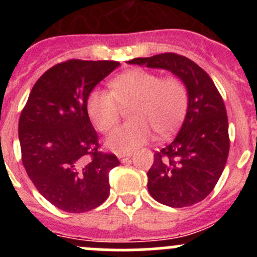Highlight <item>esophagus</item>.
I'll return each mask as SVG.
<instances>
[{"label":"esophagus","instance_id":"1","mask_svg":"<svg viewBox=\"0 0 257 257\" xmlns=\"http://www.w3.org/2000/svg\"><path fill=\"white\" fill-rule=\"evenodd\" d=\"M131 157H132V153H126V154H118V159L120 160L121 163L126 162Z\"/></svg>","mask_w":257,"mask_h":257}]
</instances>
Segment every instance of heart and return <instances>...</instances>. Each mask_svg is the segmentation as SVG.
<instances>
[{
    "label": "heart",
    "mask_w": 257,
    "mask_h": 257,
    "mask_svg": "<svg viewBox=\"0 0 257 257\" xmlns=\"http://www.w3.org/2000/svg\"><path fill=\"white\" fill-rule=\"evenodd\" d=\"M188 89L179 77H162L155 72L134 68L110 82V90L93 89L87 98V112L100 133H109L129 108L132 119L108 138L114 152L126 153L152 138L172 134L180 125L188 109Z\"/></svg>",
    "instance_id": "1"
}]
</instances>
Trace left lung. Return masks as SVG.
Returning <instances> with one entry per match:
<instances>
[{
    "mask_svg": "<svg viewBox=\"0 0 257 257\" xmlns=\"http://www.w3.org/2000/svg\"><path fill=\"white\" fill-rule=\"evenodd\" d=\"M128 63L168 69L185 83V120L178 136L154 153L147 174L148 190L155 200L172 208L200 203L215 188L229 155V123L221 94L209 74L181 54L167 52Z\"/></svg>",
    "mask_w": 257,
    "mask_h": 257,
    "instance_id": "8db88e82",
    "label": "left lung"
}]
</instances>
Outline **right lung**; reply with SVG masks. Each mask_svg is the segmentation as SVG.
<instances>
[{"mask_svg": "<svg viewBox=\"0 0 257 257\" xmlns=\"http://www.w3.org/2000/svg\"><path fill=\"white\" fill-rule=\"evenodd\" d=\"M119 64L82 59L57 63L36 82L21 112L23 167L36 189L63 211H89L109 195L108 173L120 163L100 149L87 98Z\"/></svg>", "mask_w": 257, "mask_h": 257, "instance_id": "right-lung-1", "label": "right lung"}]
</instances>
